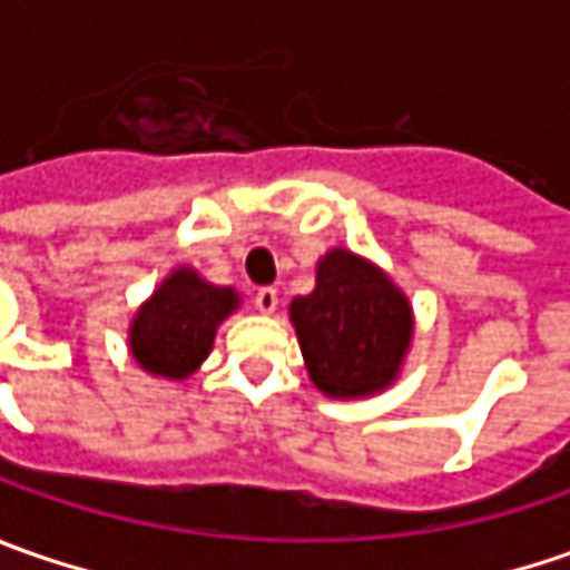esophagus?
Masks as SVG:
<instances>
[{"mask_svg": "<svg viewBox=\"0 0 570 570\" xmlns=\"http://www.w3.org/2000/svg\"><path fill=\"white\" fill-rule=\"evenodd\" d=\"M253 304H256L259 314H275V307H278V292H275V288H259L256 297H253Z\"/></svg>", "mask_w": 570, "mask_h": 570, "instance_id": "1", "label": "esophagus"}]
</instances>
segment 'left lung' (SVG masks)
I'll return each mask as SVG.
<instances>
[{"label":"left lung","mask_w":570,"mask_h":570,"mask_svg":"<svg viewBox=\"0 0 570 570\" xmlns=\"http://www.w3.org/2000/svg\"><path fill=\"white\" fill-rule=\"evenodd\" d=\"M301 355L320 393L362 400L386 390L412 345V304L393 278L336 247L317 263V285L292 307Z\"/></svg>","instance_id":"8db88e82"}]
</instances>
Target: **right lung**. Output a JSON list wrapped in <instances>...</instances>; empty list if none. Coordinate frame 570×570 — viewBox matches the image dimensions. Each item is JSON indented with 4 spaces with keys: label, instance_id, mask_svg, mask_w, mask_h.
Masks as SVG:
<instances>
[{
    "label": "right lung",
    "instance_id": "add662e5",
    "mask_svg": "<svg viewBox=\"0 0 570 570\" xmlns=\"http://www.w3.org/2000/svg\"><path fill=\"white\" fill-rule=\"evenodd\" d=\"M234 288L212 285L189 266L167 275L129 323V352L142 371L184 381L206 362L215 330L237 311Z\"/></svg>",
    "mask_w": 570,
    "mask_h": 570
}]
</instances>
